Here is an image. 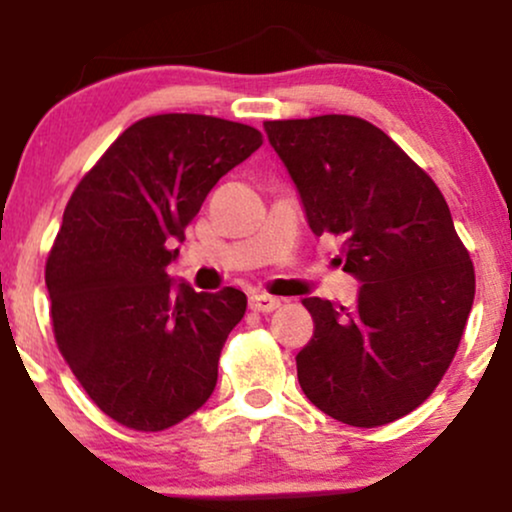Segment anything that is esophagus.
<instances>
[{"label": "esophagus", "instance_id": "obj_1", "mask_svg": "<svg viewBox=\"0 0 512 512\" xmlns=\"http://www.w3.org/2000/svg\"><path fill=\"white\" fill-rule=\"evenodd\" d=\"M279 305H281L279 298L269 296V293H252L250 296V308L255 310V313H274Z\"/></svg>", "mask_w": 512, "mask_h": 512}]
</instances>
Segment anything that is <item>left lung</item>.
Instances as JSON below:
<instances>
[{
  "mask_svg": "<svg viewBox=\"0 0 512 512\" xmlns=\"http://www.w3.org/2000/svg\"><path fill=\"white\" fill-rule=\"evenodd\" d=\"M315 236L339 238L361 281L351 308L305 298L313 339L298 351L305 397L332 419L375 428L428 399L474 303V267L448 202L390 137L351 115L264 122Z\"/></svg>",
  "mask_w": 512,
  "mask_h": 512,
  "instance_id": "8db88e82",
  "label": "left lung"
}]
</instances>
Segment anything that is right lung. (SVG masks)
<instances>
[{
  "instance_id": "right-lung-1",
  "label": "right lung",
  "mask_w": 512,
  "mask_h": 512,
  "mask_svg": "<svg viewBox=\"0 0 512 512\" xmlns=\"http://www.w3.org/2000/svg\"><path fill=\"white\" fill-rule=\"evenodd\" d=\"M262 146L255 127L154 115L76 185L45 264L52 330L88 397L134 431L180 424L211 397L248 298L175 284V243L211 187Z\"/></svg>"
}]
</instances>
